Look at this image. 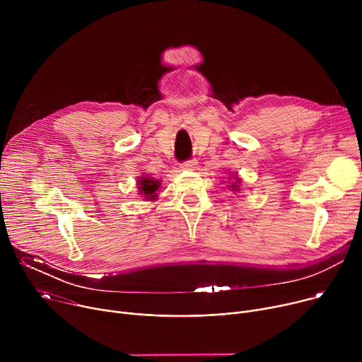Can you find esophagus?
<instances>
[{
    "label": "esophagus",
    "mask_w": 362,
    "mask_h": 362,
    "mask_svg": "<svg viewBox=\"0 0 362 362\" xmlns=\"http://www.w3.org/2000/svg\"><path fill=\"white\" fill-rule=\"evenodd\" d=\"M196 165H197L196 160H186V162L182 163V169H185V170H194Z\"/></svg>",
    "instance_id": "1"
}]
</instances>
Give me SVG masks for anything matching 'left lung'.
Returning <instances> with one entry per match:
<instances>
[{
    "label": "left lung",
    "mask_w": 362,
    "mask_h": 362,
    "mask_svg": "<svg viewBox=\"0 0 362 362\" xmlns=\"http://www.w3.org/2000/svg\"><path fill=\"white\" fill-rule=\"evenodd\" d=\"M236 179H238V177H236ZM236 182H239V180H236ZM232 189H233V190H238V185H236V183L232 185Z\"/></svg>",
    "instance_id": "obj_1"
}]
</instances>
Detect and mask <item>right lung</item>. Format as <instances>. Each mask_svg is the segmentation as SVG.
Returning a JSON list of instances; mask_svg holds the SVG:
<instances>
[{
    "instance_id": "right-lung-1",
    "label": "right lung",
    "mask_w": 362,
    "mask_h": 362,
    "mask_svg": "<svg viewBox=\"0 0 362 362\" xmlns=\"http://www.w3.org/2000/svg\"><path fill=\"white\" fill-rule=\"evenodd\" d=\"M139 189H140V193L144 194L146 199H153L156 197V194H154V192L158 190L159 187V182L158 180H153L150 177H141L139 180Z\"/></svg>"
}]
</instances>
